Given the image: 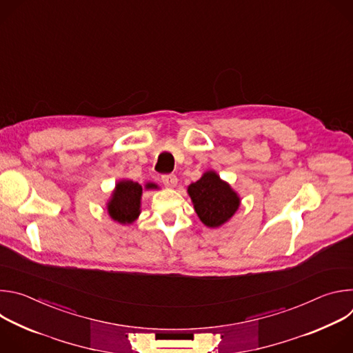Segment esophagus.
<instances>
[{
  "mask_svg": "<svg viewBox=\"0 0 353 353\" xmlns=\"http://www.w3.org/2000/svg\"><path fill=\"white\" fill-rule=\"evenodd\" d=\"M162 183L165 184V187L168 188H174L177 185V177L174 174H166L162 176Z\"/></svg>",
  "mask_w": 353,
  "mask_h": 353,
  "instance_id": "esophagus-1",
  "label": "esophagus"
}]
</instances>
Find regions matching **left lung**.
Instances as JSON below:
<instances>
[{"mask_svg": "<svg viewBox=\"0 0 353 353\" xmlns=\"http://www.w3.org/2000/svg\"><path fill=\"white\" fill-rule=\"evenodd\" d=\"M194 211L207 228H221L237 212L241 199L215 170H207L187 187Z\"/></svg>", "mask_w": 353, "mask_h": 353, "instance_id": "1", "label": "left lung"}]
</instances>
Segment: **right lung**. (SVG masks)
Here are the masks:
<instances>
[{"instance_id":"add662e5","label":"right lung","mask_w":353,"mask_h":353,"mask_svg":"<svg viewBox=\"0 0 353 353\" xmlns=\"http://www.w3.org/2000/svg\"><path fill=\"white\" fill-rule=\"evenodd\" d=\"M159 188L155 183H146L145 187L132 180H119L106 204L109 216L120 225L134 223L141 214L142 190Z\"/></svg>"}]
</instances>
